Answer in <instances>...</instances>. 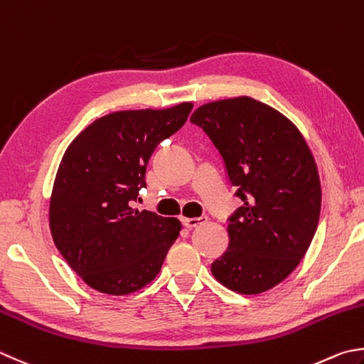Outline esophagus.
<instances>
[{"label":"esophagus","mask_w":364,"mask_h":364,"mask_svg":"<svg viewBox=\"0 0 364 364\" xmlns=\"http://www.w3.org/2000/svg\"><path fill=\"white\" fill-rule=\"evenodd\" d=\"M205 222H208V217H205V215H201L198 218H183V220H182L185 228H188V230H193V228H196L198 225H203Z\"/></svg>","instance_id":"1"}]
</instances>
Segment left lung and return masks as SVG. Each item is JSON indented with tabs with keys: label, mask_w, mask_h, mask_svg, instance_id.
I'll use <instances>...</instances> for the list:
<instances>
[{
	"label": "left lung",
	"mask_w": 364,
	"mask_h": 364,
	"mask_svg": "<svg viewBox=\"0 0 364 364\" xmlns=\"http://www.w3.org/2000/svg\"><path fill=\"white\" fill-rule=\"evenodd\" d=\"M190 122L218 150L242 201L210 271L232 291L269 290L299 264L317 230L321 188L311 150L289 119L249 97L209 102Z\"/></svg>",
	"instance_id": "left-lung-1"
}]
</instances>
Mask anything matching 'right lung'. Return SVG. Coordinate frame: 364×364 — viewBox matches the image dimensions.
I'll use <instances>...</instances> for the list:
<instances>
[{
    "label": "right lung",
    "instance_id": "right-lung-1",
    "mask_svg": "<svg viewBox=\"0 0 364 364\" xmlns=\"http://www.w3.org/2000/svg\"><path fill=\"white\" fill-rule=\"evenodd\" d=\"M191 102L163 111H120L87 127L66 149L53 182V242L87 285L128 294L160 272L181 222L136 210L159 144L183 127Z\"/></svg>",
    "mask_w": 364,
    "mask_h": 364
}]
</instances>
